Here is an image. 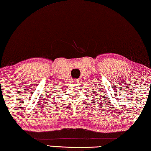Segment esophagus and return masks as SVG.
I'll list each match as a JSON object with an SVG mask.
<instances>
[{"mask_svg": "<svg viewBox=\"0 0 151 151\" xmlns=\"http://www.w3.org/2000/svg\"><path fill=\"white\" fill-rule=\"evenodd\" d=\"M79 82V80L78 79H73L72 80V83H78Z\"/></svg>", "mask_w": 151, "mask_h": 151, "instance_id": "1", "label": "esophagus"}]
</instances>
